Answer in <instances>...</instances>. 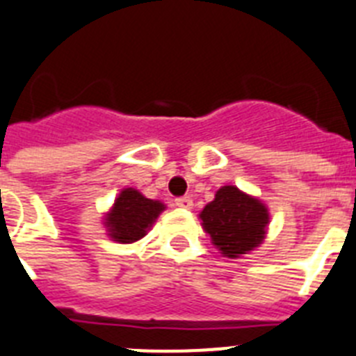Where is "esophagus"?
Listing matches in <instances>:
<instances>
[{
	"mask_svg": "<svg viewBox=\"0 0 356 356\" xmlns=\"http://www.w3.org/2000/svg\"><path fill=\"white\" fill-rule=\"evenodd\" d=\"M175 204L180 207V209H191L193 207V200L189 196H180V198L175 200Z\"/></svg>",
	"mask_w": 356,
	"mask_h": 356,
	"instance_id": "1",
	"label": "esophagus"
}]
</instances>
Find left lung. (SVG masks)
<instances>
[{"mask_svg": "<svg viewBox=\"0 0 356 356\" xmlns=\"http://www.w3.org/2000/svg\"><path fill=\"white\" fill-rule=\"evenodd\" d=\"M200 218L214 245L229 258H238L258 248L269 224L266 205L234 185H225L216 191V196L205 205Z\"/></svg>", "mask_w": 356, "mask_h": 356, "instance_id": "8db88e82", "label": "left lung"}]
</instances>
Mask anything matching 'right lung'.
Segmentation results:
<instances>
[{"instance_id": "right-lung-1", "label": "right lung", "mask_w": 356, "mask_h": 356, "mask_svg": "<svg viewBox=\"0 0 356 356\" xmlns=\"http://www.w3.org/2000/svg\"><path fill=\"white\" fill-rule=\"evenodd\" d=\"M163 211V204L145 198L136 189H125L114 202L105 225L116 242L131 243L145 236L147 229Z\"/></svg>"}]
</instances>
